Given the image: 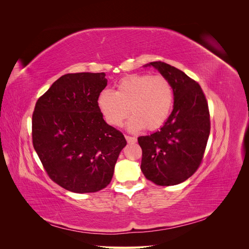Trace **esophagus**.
Wrapping results in <instances>:
<instances>
[{"label":"esophagus","instance_id":"1","mask_svg":"<svg viewBox=\"0 0 249 249\" xmlns=\"http://www.w3.org/2000/svg\"><path fill=\"white\" fill-rule=\"evenodd\" d=\"M125 139L127 141V143H135L137 141V138L136 137H132V136H129V135H125Z\"/></svg>","mask_w":249,"mask_h":249}]
</instances>
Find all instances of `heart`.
I'll return each instance as SVG.
<instances>
[{
	"instance_id": "obj_1",
	"label": "heart",
	"mask_w": 249,
	"mask_h": 249,
	"mask_svg": "<svg viewBox=\"0 0 249 249\" xmlns=\"http://www.w3.org/2000/svg\"><path fill=\"white\" fill-rule=\"evenodd\" d=\"M172 105V86L160 74H129L120 79L114 92L106 89L97 97L102 115L112 126L122 125L130 111L133 116L127 126L131 131L159 129L168 118Z\"/></svg>"
}]
</instances>
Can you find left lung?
Masks as SVG:
<instances>
[{
  "label": "left lung",
  "instance_id": "obj_1",
  "mask_svg": "<svg viewBox=\"0 0 249 249\" xmlns=\"http://www.w3.org/2000/svg\"><path fill=\"white\" fill-rule=\"evenodd\" d=\"M153 65L172 86L175 104L159 131L138 137L142 149L141 170L158 186L183 183L198 169L209 139L211 123L206 95L196 81L175 66Z\"/></svg>",
  "mask_w": 249,
  "mask_h": 249
}]
</instances>
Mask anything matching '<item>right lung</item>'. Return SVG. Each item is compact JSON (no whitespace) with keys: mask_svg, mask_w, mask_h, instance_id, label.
Instances as JSON below:
<instances>
[{"mask_svg":"<svg viewBox=\"0 0 249 249\" xmlns=\"http://www.w3.org/2000/svg\"><path fill=\"white\" fill-rule=\"evenodd\" d=\"M105 72L66 73L36 102L33 146L50 178L74 193L106 188L126 141L105 122L97 97Z\"/></svg>","mask_w":249,"mask_h":249,"instance_id":"obj_1","label":"right lung"}]
</instances>
